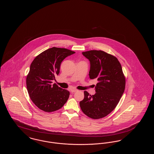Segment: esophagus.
Masks as SVG:
<instances>
[{
	"mask_svg": "<svg viewBox=\"0 0 154 154\" xmlns=\"http://www.w3.org/2000/svg\"><path fill=\"white\" fill-rule=\"evenodd\" d=\"M70 91H71V92H72V93H74V92H77V91H78V90H77V89H74V88L72 89Z\"/></svg>",
	"mask_w": 154,
	"mask_h": 154,
	"instance_id": "1",
	"label": "esophagus"
}]
</instances>
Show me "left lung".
I'll list each match as a JSON object with an SVG mask.
<instances>
[{
	"label": "left lung",
	"instance_id": "obj_1",
	"mask_svg": "<svg viewBox=\"0 0 154 154\" xmlns=\"http://www.w3.org/2000/svg\"><path fill=\"white\" fill-rule=\"evenodd\" d=\"M90 62L91 79H97L96 93L91 95L84 91L80 102L81 109L88 117L100 119L114 110L124 92L125 77L118 59L103 51L82 52Z\"/></svg>",
	"mask_w": 154,
	"mask_h": 154
}]
</instances>
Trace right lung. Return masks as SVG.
<instances>
[{"label":"right lung","mask_w":154,"mask_h":154,"mask_svg":"<svg viewBox=\"0 0 154 154\" xmlns=\"http://www.w3.org/2000/svg\"><path fill=\"white\" fill-rule=\"evenodd\" d=\"M75 53L66 48L52 47L37 55L30 66L26 77V87L30 99L45 112L60 109L66 103L70 92L52 84L58 75L63 60Z\"/></svg>","instance_id":"obj_1"}]
</instances>
